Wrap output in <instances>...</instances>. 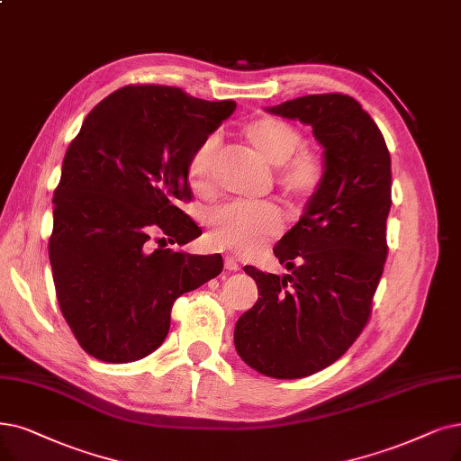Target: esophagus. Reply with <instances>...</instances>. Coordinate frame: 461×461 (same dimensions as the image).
I'll return each instance as SVG.
<instances>
[{"mask_svg": "<svg viewBox=\"0 0 461 461\" xmlns=\"http://www.w3.org/2000/svg\"><path fill=\"white\" fill-rule=\"evenodd\" d=\"M238 268V263L232 259V257H225V270H229V272H236Z\"/></svg>", "mask_w": 461, "mask_h": 461, "instance_id": "esophagus-1", "label": "esophagus"}]
</instances>
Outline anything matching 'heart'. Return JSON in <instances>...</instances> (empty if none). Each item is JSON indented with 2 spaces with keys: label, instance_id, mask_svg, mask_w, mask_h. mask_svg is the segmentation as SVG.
<instances>
[{
  "label": "heart",
  "instance_id": "heart-1",
  "mask_svg": "<svg viewBox=\"0 0 461 461\" xmlns=\"http://www.w3.org/2000/svg\"><path fill=\"white\" fill-rule=\"evenodd\" d=\"M242 136L251 149L280 168V185L294 194L308 196L321 181V160L306 149H299L303 134L291 122L263 115L249 121L242 128ZM219 140L208 136L193 151L187 164V181L193 191L206 193L212 185ZM208 238L215 248L232 249L240 255H251L282 229V215L272 204H225L208 215Z\"/></svg>",
  "mask_w": 461,
  "mask_h": 461
}]
</instances>
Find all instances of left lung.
Returning <instances> with one entry per match:
<instances>
[{
	"instance_id": "1",
	"label": "left lung",
	"mask_w": 461,
	"mask_h": 461,
	"mask_svg": "<svg viewBox=\"0 0 461 461\" xmlns=\"http://www.w3.org/2000/svg\"><path fill=\"white\" fill-rule=\"evenodd\" d=\"M265 112L312 126L323 147L320 185L274 246L291 274L244 267L261 299L234 327L236 352L251 369L291 380L335 363L369 320L388 255L392 158L352 96L310 95Z\"/></svg>"
}]
</instances>
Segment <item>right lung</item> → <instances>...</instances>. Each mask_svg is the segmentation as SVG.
I'll list each match as a JSON object with an SVG mask.
<instances>
[{
	"mask_svg": "<svg viewBox=\"0 0 461 461\" xmlns=\"http://www.w3.org/2000/svg\"><path fill=\"white\" fill-rule=\"evenodd\" d=\"M234 109L230 100H200L174 86H124L92 109L69 143L52 198L49 259L62 314L92 357L149 356L168 335L179 294L223 270L217 253L151 249V234L179 246L202 234L177 202L191 200L187 164L196 145Z\"/></svg>",
	"mask_w": 461,
	"mask_h": 461,
	"instance_id": "right-lung-1",
	"label": "right lung"
}]
</instances>
